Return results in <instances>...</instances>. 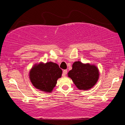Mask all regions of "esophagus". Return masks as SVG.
Masks as SVG:
<instances>
[{
	"instance_id": "obj_1",
	"label": "esophagus",
	"mask_w": 125,
	"mask_h": 125,
	"mask_svg": "<svg viewBox=\"0 0 125 125\" xmlns=\"http://www.w3.org/2000/svg\"><path fill=\"white\" fill-rule=\"evenodd\" d=\"M67 73V71L66 69V70H63V74H62L63 76V77L66 76V75Z\"/></svg>"
}]
</instances>
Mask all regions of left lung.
Here are the masks:
<instances>
[{"label":"left lung","instance_id":"8db88e82","mask_svg":"<svg viewBox=\"0 0 125 125\" xmlns=\"http://www.w3.org/2000/svg\"><path fill=\"white\" fill-rule=\"evenodd\" d=\"M67 74L79 89L86 90L92 88L96 83L99 71L94 64L77 61L73 63L72 69Z\"/></svg>","mask_w":125,"mask_h":125}]
</instances>
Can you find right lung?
Wrapping results in <instances>:
<instances>
[{
  "label": "right lung",
  "instance_id": "add662e5",
  "mask_svg": "<svg viewBox=\"0 0 125 125\" xmlns=\"http://www.w3.org/2000/svg\"><path fill=\"white\" fill-rule=\"evenodd\" d=\"M62 70L58 64L49 62L34 64L29 71V79L35 88L45 92H52L61 77Z\"/></svg>",
  "mask_w": 125,
  "mask_h": 125
}]
</instances>
